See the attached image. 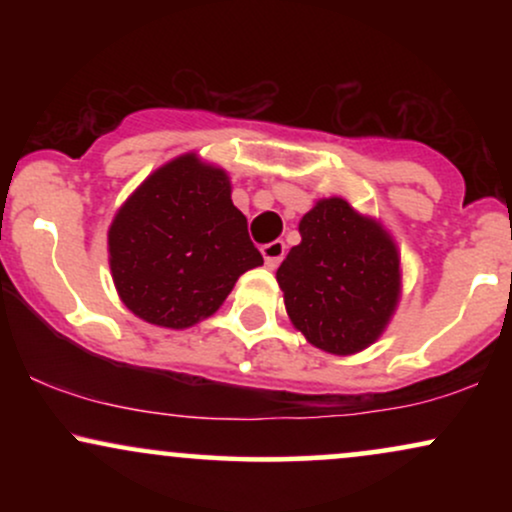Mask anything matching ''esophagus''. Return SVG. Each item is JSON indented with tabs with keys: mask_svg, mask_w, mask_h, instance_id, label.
Returning <instances> with one entry per match:
<instances>
[{
	"mask_svg": "<svg viewBox=\"0 0 512 512\" xmlns=\"http://www.w3.org/2000/svg\"><path fill=\"white\" fill-rule=\"evenodd\" d=\"M286 255V245L284 240H272V243H267L262 248V257H264V264H267L269 269H276L281 264V260H284Z\"/></svg>",
	"mask_w": 512,
	"mask_h": 512,
	"instance_id": "34e87169",
	"label": "esophagus"
}]
</instances>
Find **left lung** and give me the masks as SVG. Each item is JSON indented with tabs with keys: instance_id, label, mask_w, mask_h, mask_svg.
Here are the masks:
<instances>
[{
	"instance_id": "obj_1",
	"label": "left lung",
	"mask_w": 512,
	"mask_h": 512,
	"mask_svg": "<svg viewBox=\"0 0 512 512\" xmlns=\"http://www.w3.org/2000/svg\"><path fill=\"white\" fill-rule=\"evenodd\" d=\"M298 233L301 243L276 269L291 325L327 354L368 349L402 298L397 243L342 197L317 199Z\"/></svg>"
}]
</instances>
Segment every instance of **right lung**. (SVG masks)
<instances>
[{
    "mask_svg": "<svg viewBox=\"0 0 512 512\" xmlns=\"http://www.w3.org/2000/svg\"><path fill=\"white\" fill-rule=\"evenodd\" d=\"M108 262L120 301L144 322L187 330L260 267L231 178L195 151L163 163L117 209Z\"/></svg>",
    "mask_w": 512,
    "mask_h": 512,
    "instance_id": "add662e5",
    "label": "right lung"
}]
</instances>
